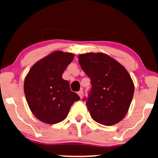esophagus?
Here are the masks:
<instances>
[{
	"instance_id": "1",
	"label": "esophagus",
	"mask_w": 158,
	"mask_h": 158,
	"mask_svg": "<svg viewBox=\"0 0 158 158\" xmlns=\"http://www.w3.org/2000/svg\"><path fill=\"white\" fill-rule=\"evenodd\" d=\"M78 95H79V96L80 97V98H82V97H83V91L82 90H80V91H79L78 92Z\"/></svg>"
}]
</instances>
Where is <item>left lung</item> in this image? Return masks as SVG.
<instances>
[{
  "mask_svg": "<svg viewBox=\"0 0 158 158\" xmlns=\"http://www.w3.org/2000/svg\"><path fill=\"white\" fill-rule=\"evenodd\" d=\"M79 63L91 80L86 102L91 117L106 126L118 123L126 115L134 93L133 81L127 70L103 53L81 54Z\"/></svg>",
  "mask_w": 158,
  "mask_h": 158,
  "instance_id": "left-lung-1",
  "label": "left lung"
}]
</instances>
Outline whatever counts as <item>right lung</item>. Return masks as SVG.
Masks as SVG:
<instances>
[{
    "instance_id": "obj_1",
    "label": "right lung",
    "mask_w": 158,
    "mask_h": 158,
    "mask_svg": "<svg viewBox=\"0 0 158 158\" xmlns=\"http://www.w3.org/2000/svg\"><path fill=\"white\" fill-rule=\"evenodd\" d=\"M74 55L55 51L35 63L24 82V92L30 109L43 123L56 124L64 120L71 106L80 99L71 91L69 82L62 78Z\"/></svg>"
}]
</instances>
